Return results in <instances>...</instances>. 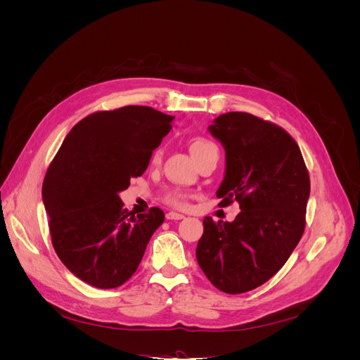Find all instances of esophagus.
<instances>
[{
	"label": "esophagus",
	"instance_id": "esophagus-1",
	"mask_svg": "<svg viewBox=\"0 0 360 360\" xmlns=\"http://www.w3.org/2000/svg\"><path fill=\"white\" fill-rule=\"evenodd\" d=\"M167 219L181 221V219H184V214H180V213H176V212H169V213H167Z\"/></svg>",
	"mask_w": 360,
	"mask_h": 360
}]
</instances>
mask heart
<instances>
[{"label":"heart","mask_w":360,"mask_h":360,"mask_svg":"<svg viewBox=\"0 0 360 360\" xmlns=\"http://www.w3.org/2000/svg\"><path fill=\"white\" fill-rule=\"evenodd\" d=\"M212 150H217V147L209 139L197 138V139H193L192 143H191V153L193 155V158L197 159V160L201 156H204L205 153H209V151H212ZM159 156H160V150L156 151L155 158L158 159ZM165 200H167L168 204H171L174 207H184V205L188 204V195L183 193L181 191H171V192L167 193Z\"/></svg>","instance_id":"b5f03b06"}]
</instances>
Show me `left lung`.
<instances>
[{"mask_svg": "<svg viewBox=\"0 0 360 360\" xmlns=\"http://www.w3.org/2000/svg\"><path fill=\"white\" fill-rule=\"evenodd\" d=\"M209 132L225 150L221 204L236 200L233 222L205 216L197 259L224 292L263 285L285 264L304 230L309 176L300 148L284 129L246 112L213 120Z\"/></svg>", "mask_w": 360, "mask_h": 360, "instance_id": "left-lung-1", "label": "left lung"}]
</instances>
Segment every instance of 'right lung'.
Returning a JSON list of instances; mask_svg holds the SVG:
<instances>
[{
  "instance_id": "obj_1",
  "label": "right lung",
  "mask_w": 360,
  "mask_h": 360,
  "mask_svg": "<svg viewBox=\"0 0 360 360\" xmlns=\"http://www.w3.org/2000/svg\"><path fill=\"white\" fill-rule=\"evenodd\" d=\"M172 115L124 106L85 117L64 138L43 180L41 198L57 255L96 288L132 276L165 214L158 207L132 216L120 192L143 176Z\"/></svg>"
}]
</instances>
